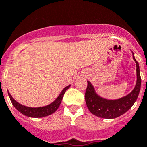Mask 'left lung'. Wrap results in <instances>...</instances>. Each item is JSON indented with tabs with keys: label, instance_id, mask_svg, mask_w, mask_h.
I'll list each match as a JSON object with an SVG mask.
<instances>
[{
	"label": "left lung",
	"instance_id": "obj_1",
	"mask_svg": "<svg viewBox=\"0 0 147 147\" xmlns=\"http://www.w3.org/2000/svg\"><path fill=\"white\" fill-rule=\"evenodd\" d=\"M133 58L137 65V83L134 90L127 96L115 100H109L101 98L96 94L90 82H88L85 92V102L88 109L94 115L103 119H115L126 113L137 100L140 90L141 78L139 64L134 57V53Z\"/></svg>",
	"mask_w": 147,
	"mask_h": 147
}]
</instances>
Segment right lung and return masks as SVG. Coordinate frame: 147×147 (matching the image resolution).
Segmentation results:
<instances>
[{
	"instance_id": "right-lung-1",
	"label": "right lung",
	"mask_w": 147,
	"mask_h": 147,
	"mask_svg": "<svg viewBox=\"0 0 147 147\" xmlns=\"http://www.w3.org/2000/svg\"><path fill=\"white\" fill-rule=\"evenodd\" d=\"M69 87L70 85L65 87L62 90L61 94H59V96L57 98V100L54 102H52L51 104L48 105V106H46V107H38V108H32V107H26V106H23V105L20 104V103L16 102L12 97V96L10 95L9 93H8V94H9V99L11 100V102L13 103L14 107L19 112H20V113H22L23 115H26V116L33 117V118H41V117L47 116V115H51V114H52V113H53L54 112L57 111V109L59 108V105L61 103L63 95H64L65 92L66 91V90L69 88Z\"/></svg>"
}]
</instances>
